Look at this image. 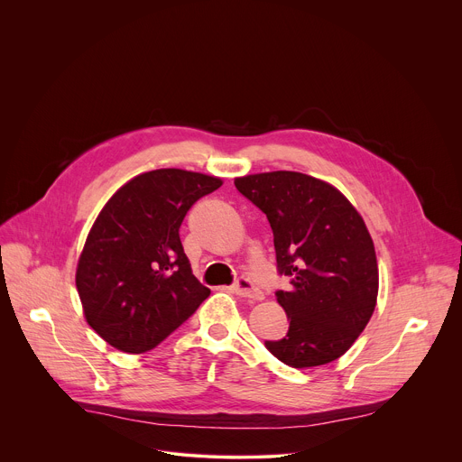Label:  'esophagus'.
Wrapping results in <instances>:
<instances>
[{"label": "esophagus", "mask_w": 462, "mask_h": 462, "mask_svg": "<svg viewBox=\"0 0 462 462\" xmlns=\"http://www.w3.org/2000/svg\"><path fill=\"white\" fill-rule=\"evenodd\" d=\"M232 291L241 296V298H248V300H254V301H259L263 300V292L248 280V278H239L236 282V285L232 287Z\"/></svg>", "instance_id": "esophagus-1"}]
</instances>
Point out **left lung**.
Wrapping results in <instances>:
<instances>
[{"label": "left lung", "instance_id": "left-lung-1", "mask_svg": "<svg viewBox=\"0 0 462 462\" xmlns=\"http://www.w3.org/2000/svg\"><path fill=\"white\" fill-rule=\"evenodd\" d=\"M236 188L267 216L280 274L287 337L267 340L283 364L305 369L340 358L369 323L378 296V263L369 230L347 197L298 171L237 177Z\"/></svg>", "mask_w": 462, "mask_h": 462}]
</instances>
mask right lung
Segmentation results:
<instances>
[{"label":"right lung","mask_w":462,"mask_h":462,"mask_svg":"<svg viewBox=\"0 0 462 462\" xmlns=\"http://www.w3.org/2000/svg\"><path fill=\"white\" fill-rule=\"evenodd\" d=\"M219 177L162 168L120 186L97 216L77 265L84 316L118 351L157 347L208 296L179 237L191 205Z\"/></svg>","instance_id":"right-lung-1"}]
</instances>
